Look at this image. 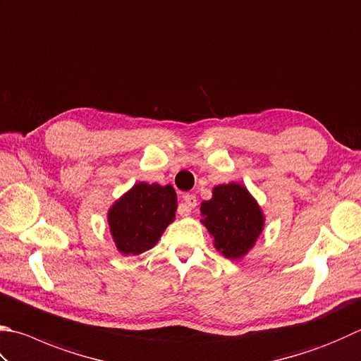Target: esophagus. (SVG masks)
Here are the masks:
<instances>
[{
  "label": "esophagus",
  "instance_id": "obj_1",
  "mask_svg": "<svg viewBox=\"0 0 361 361\" xmlns=\"http://www.w3.org/2000/svg\"><path fill=\"white\" fill-rule=\"evenodd\" d=\"M196 207V196L195 195H185L183 196L182 202L179 204L178 207V212L180 216H187L192 212V209Z\"/></svg>",
  "mask_w": 361,
  "mask_h": 361
}]
</instances>
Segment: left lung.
Wrapping results in <instances>:
<instances>
[{"label": "left lung", "mask_w": 361, "mask_h": 361, "mask_svg": "<svg viewBox=\"0 0 361 361\" xmlns=\"http://www.w3.org/2000/svg\"><path fill=\"white\" fill-rule=\"evenodd\" d=\"M201 215L215 248L228 259L247 255L264 228L261 207L248 190L235 182L216 185L212 200L201 202Z\"/></svg>", "instance_id": "8db88e82"}]
</instances>
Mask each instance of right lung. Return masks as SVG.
Returning <instances> with one entry per match:
<instances>
[{
	"instance_id": "1",
	"label": "right lung",
	"mask_w": 361,
	"mask_h": 361,
	"mask_svg": "<svg viewBox=\"0 0 361 361\" xmlns=\"http://www.w3.org/2000/svg\"><path fill=\"white\" fill-rule=\"evenodd\" d=\"M178 198L171 185L135 183L108 212L116 248L122 255H141L151 250L174 220Z\"/></svg>"
}]
</instances>
